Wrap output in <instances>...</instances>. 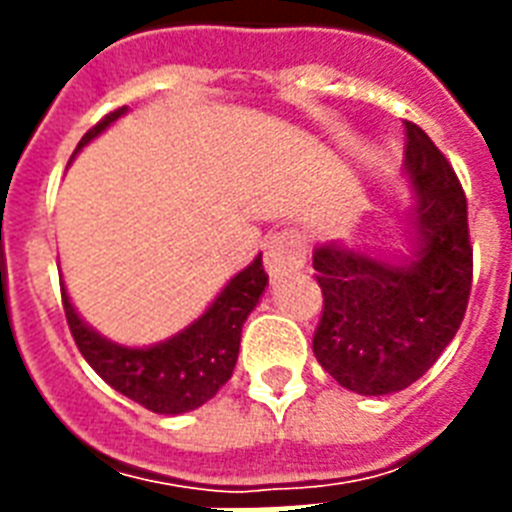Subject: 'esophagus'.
I'll list each match as a JSON object with an SVG mask.
<instances>
[{"label": "esophagus", "instance_id": "obj_1", "mask_svg": "<svg viewBox=\"0 0 512 512\" xmlns=\"http://www.w3.org/2000/svg\"><path fill=\"white\" fill-rule=\"evenodd\" d=\"M305 263V241L297 231L273 233L265 247V271L271 279L287 276V273L303 268Z\"/></svg>", "mask_w": 512, "mask_h": 512}]
</instances>
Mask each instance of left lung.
<instances>
[{
    "label": "left lung",
    "mask_w": 512,
    "mask_h": 512,
    "mask_svg": "<svg viewBox=\"0 0 512 512\" xmlns=\"http://www.w3.org/2000/svg\"><path fill=\"white\" fill-rule=\"evenodd\" d=\"M406 252L327 241L313 249L324 313L313 356L342 388L388 396L417 382L454 340L473 281L468 204L433 140L406 122Z\"/></svg>",
    "instance_id": "8db88e82"
}]
</instances>
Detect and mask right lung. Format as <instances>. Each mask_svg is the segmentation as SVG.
<instances>
[{
  "mask_svg": "<svg viewBox=\"0 0 512 512\" xmlns=\"http://www.w3.org/2000/svg\"><path fill=\"white\" fill-rule=\"evenodd\" d=\"M127 114V106L108 114L95 124L76 146L74 156L84 146ZM268 287L263 257L257 255L247 268L228 279L215 300L204 308L199 319L175 332L167 340L151 345H122L108 340L79 316L63 284V308L68 327L82 350L87 364L122 396L138 401L156 414H185L207 404L225 382L231 380L239 358L241 327L257 308Z\"/></svg>",
  "mask_w": 512,
  "mask_h": 512,
  "instance_id": "obj_1",
  "label": "right lung"
}]
</instances>
